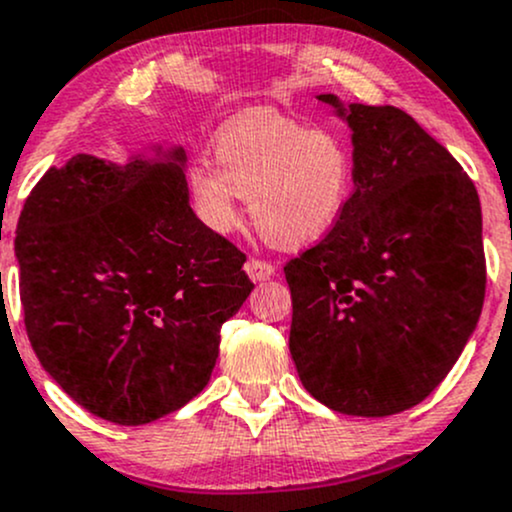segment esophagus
I'll use <instances>...</instances> for the list:
<instances>
[{
    "mask_svg": "<svg viewBox=\"0 0 512 512\" xmlns=\"http://www.w3.org/2000/svg\"><path fill=\"white\" fill-rule=\"evenodd\" d=\"M245 272L252 282H262V279H269L274 274V265L267 260H257V257H250L245 262Z\"/></svg>",
    "mask_w": 512,
    "mask_h": 512,
    "instance_id": "1",
    "label": "esophagus"
}]
</instances>
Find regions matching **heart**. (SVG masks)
I'll list each match as a JSON object with an SVG mask.
<instances>
[{
    "instance_id": "obj_1",
    "label": "heart",
    "mask_w": 512,
    "mask_h": 512,
    "mask_svg": "<svg viewBox=\"0 0 512 512\" xmlns=\"http://www.w3.org/2000/svg\"><path fill=\"white\" fill-rule=\"evenodd\" d=\"M196 216L213 233L240 221V199L267 243L296 250L330 233L355 194L350 145L274 111L235 116L216 136V160L196 157L187 172Z\"/></svg>"
}]
</instances>
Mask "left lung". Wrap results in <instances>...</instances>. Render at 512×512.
Wrapping results in <instances>:
<instances>
[{
    "label": "left lung",
    "mask_w": 512,
    "mask_h": 512,
    "mask_svg": "<svg viewBox=\"0 0 512 512\" xmlns=\"http://www.w3.org/2000/svg\"><path fill=\"white\" fill-rule=\"evenodd\" d=\"M318 99L350 123L357 182L338 226L284 265L289 350L323 406L384 418L425 401L474 333L486 296L479 194L406 111Z\"/></svg>",
    "instance_id": "obj_1"
}]
</instances>
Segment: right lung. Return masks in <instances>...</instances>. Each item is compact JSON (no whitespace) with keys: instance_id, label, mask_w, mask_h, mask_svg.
Instances as JSON below:
<instances>
[{"instance_id":"1","label":"right lung","mask_w":512,"mask_h":512,"mask_svg":"<svg viewBox=\"0 0 512 512\" xmlns=\"http://www.w3.org/2000/svg\"><path fill=\"white\" fill-rule=\"evenodd\" d=\"M184 153L75 155L28 194L14 250L28 340L97 418L143 425L209 384L221 328L250 296L245 252L189 206Z\"/></svg>"}]
</instances>
